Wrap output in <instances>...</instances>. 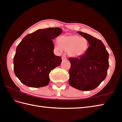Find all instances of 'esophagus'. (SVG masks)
<instances>
[{"label": "esophagus", "instance_id": "esophagus-1", "mask_svg": "<svg viewBox=\"0 0 122 122\" xmlns=\"http://www.w3.org/2000/svg\"><path fill=\"white\" fill-rule=\"evenodd\" d=\"M66 59L67 58L66 56H62V60H66Z\"/></svg>", "mask_w": 122, "mask_h": 122}]
</instances>
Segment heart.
<instances>
[{
	"instance_id": "obj_1",
	"label": "heart",
	"mask_w": 122,
	"mask_h": 122,
	"mask_svg": "<svg viewBox=\"0 0 122 122\" xmlns=\"http://www.w3.org/2000/svg\"><path fill=\"white\" fill-rule=\"evenodd\" d=\"M54 49L58 52L67 51L69 56L78 58L86 52L89 42L84 37H80L75 35H63L59 38V41L54 42Z\"/></svg>"
}]
</instances>
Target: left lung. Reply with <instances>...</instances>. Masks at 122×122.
Wrapping results in <instances>:
<instances>
[{
    "label": "left lung",
    "instance_id": "8db88e82",
    "mask_svg": "<svg viewBox=\"0 0 122 122\" xmlns=\"http://www.w3.org/2000/svg\"><path fill=\"white\" fill-rule=\"evenodd\" d=\"M77 33L86 39L90 46L83 56L69 58L71 63L69 83L77 90L91 91L106 78L109 67V54L101 40L86 33Z\"/></svg>",
    "mask_w": 122,
    "mask_h": 122
}]
</instances>
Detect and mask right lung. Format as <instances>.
<instances>
[{"mask_svg": "<svg viewBox=\"0 0 122 122\" xmlns=\"http://www.w3.org/2000/svg\"><path fill=\"white\" fill-rule=\"evenodd\" d=\"M59 28L39 29L22 39L14 58L15 74L23 84L31 87L46 86L49 73L60 65L61 58L54 54L52 40L61 34Z\"/></svg>", "mask_w": 122, "mask_h": 122, "instance_id": "right-lung-1", "label": "right lung"}]
</instances>
